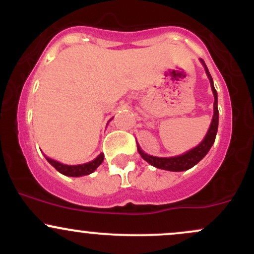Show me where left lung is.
<instances>
[{
    "mask_svg": "<svg viewBox=\"0 0 254 254\" xmlns=\"http://www.w3.org/2000/svg\"><path fill=\"white\" fill-rule=\"evenodd\" d=\"M205 66V71L206 75H208L209 80H210V84H211V89L212 93H214V98H215V103H214V117H212L211 121V125L209 127L208 133L206 136L204 137V139L200 142L199 145H197L196 148L188 151L184 155H179V156H174V157H156V156H151L148 155V154L143 153L141 150V148L137 145V150H138L139 155L142 156V159H144L148 164H150L151 166L156 168H161V170H166V171H172V172H182V171H186L189 168L193 167L194 165L198 164L200 160L203 159L204 156L208 154V151L210 150L211 145L214 144L215 142V137H216L217 133V127H218V109H217V92L215 89L214 83H212V77L209 72L208 68H206L205 63H204L203 60H200Z\"/></svg>",
    "mask_w": 254,
    "mask_h": 254,
    "instance_id": "8db88e82",
    "label": "left lung"
}]
</instances>
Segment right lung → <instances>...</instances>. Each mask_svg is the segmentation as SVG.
I'll use <instances>...</instances> for the list:
<instances>
[{
	"mask_svg": "<svg viewBox=\"0 0 254 254\" xmlns=\"http://www.w3.org/2000/svg\"><path fill=\"white\" fill-rule=\"evenodd\" d=\"M46 160H48L50 164L54 166L56 170L60 172V173L64 174V176L69 177H81V176H87V174H90L92 172H94L99 166L101 165V162L104 161V154H100L97 159L93 160V161L88 162V164L83 165H76V166H70V165H63L61 162L55 161V160L50 159V157L45 156Z\"/></svg>",
	"mask_w": 254,
	"mask_h": 254,
	"instance_id": "right-lung-1",
	"label": "right lung"
}]
</instances>
